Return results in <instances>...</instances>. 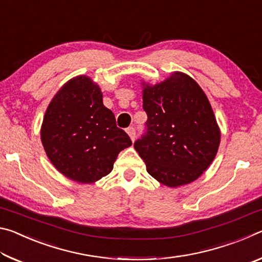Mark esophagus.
<instances>
[{"mask_svg":"<svg viewBox=\"0 0 262 262\" xmlns=\"http://www.w3.org/2000/svg\"><path fill=\"white\" fill-rule=\"evenodd\" d=\"M127 134L129 135V137H130V140L132 141H134L135 140V136H136V132H135V128L134 127H128L127 128Z\"/></svg>","mask_w":262,"mask_h":262,"instance_id":"34e87169","label":"esophagus"}]
</instances>
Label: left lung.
I'll list each match as a JSON object with an SVG mask.
<instances>
[{
  "label": "left lung",
  "instance_id": "1",
  "mask_svg": "<svg viewBox=\"0 0 262 262\" xmlns=\"http://www.w3.org/2000/svg\"><path fill=\"white\" fill-rule=\"evenodd\" d=\"M147 132L134 148L148 173L163 185L178 187L198 179L219 150L221 132L200 85L176 72L155 85L143 84Z\"/></svg>",
  "mask_w": 262,
  "mask_h": 262
}]
</instances>
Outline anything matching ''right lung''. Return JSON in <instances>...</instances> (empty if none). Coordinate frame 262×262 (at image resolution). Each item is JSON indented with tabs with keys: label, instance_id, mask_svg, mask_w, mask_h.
<instances>
[{
	"label": "right lung",
	"instance_id": "add662e5",
	"mask_svg": "<svg viewBox=\"0 0 262 262\" xmlns=\"http://www.w3.org/2000/svg\"><path fill=\"white\" fill-rule=\"evenodd\" d=\"M41 142L56 170L82 184L107 176L119 152L132 145L88 76L74 77L57 91L43 117Z\"/></svg>",
	"mask_w": 262,
	"mask_h": 262
}]
</instances>
